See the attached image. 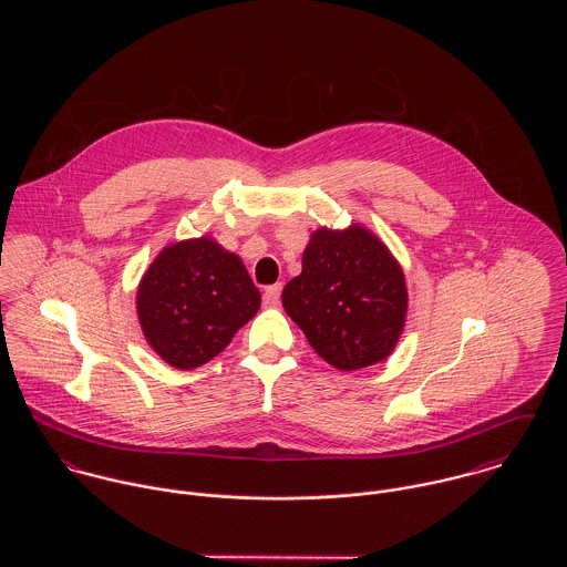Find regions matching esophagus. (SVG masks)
<instances>
[{"label": "esophagus", "instance_id": "obj_1", "mask_svg": "<svg viewBox=\"0 0 567 567\" xmlns=\"http://www.w3.org/2000/svg\"><path fill=\"white\" fill-rule=\"evenodd\" d=\"M279 295H281V284L268 286V288L264 290V306H266V308H277V306H279Z\"/></svg>", "mask_w": 567, "mask_h": 567}]
</instances>
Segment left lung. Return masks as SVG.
I'll use <instances>...</instances> for the list:
<instances>
[{
  "label": "left lung",
  "instance_id": "8db88e82",
  "mask_svg": "<svg viewBox=\"0 0 567 567\" xmlns=\"http://www.w3.org/2000/svg\"><path fill=\"white\" fill-rule=\"evenodd\" d=\"M404 272L364 227L319 229L303 252V270L286 284L281 303L312 349L340 371L391 355L404 329Z\"/></svg>",
  "mask_w": 567,
  "mask_h": 567
}]
</instances>
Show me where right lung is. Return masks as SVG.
Segmentation results:
<instances>
[{"mask_svg":"<svg viewBox=\"0 0 567 567\" xmlns=\"http://www.w3.org/2000/svg\"><path fill=\"white\" fill-rule=\"evenodd\" d=\"M259 303L243 259L209 238L163 248L137 290L146 340L169 367L185 371L218 355Z\"/></svg>","mask_w":567,"mask_h":567,"instance_id":"1","label":"right lung"}]
</instances>
